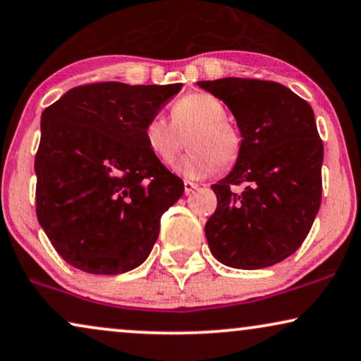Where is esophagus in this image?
<instances>
[{"label": "esophagus", "mask_w": 361, "mask_h": 361, "mask_svg": "<svg viewBox=\"0 0 361 361\" xmlns=\"http://www.w3.org/2000/svg\"><path fill=\"white\" fill-rule=\"evenodd\" d=\"M195 190H198V185L193 183V181H190V180H185V193L190 195V193H193Z\"/></svg>", "instance_id": "34e87169"}]
</instances>
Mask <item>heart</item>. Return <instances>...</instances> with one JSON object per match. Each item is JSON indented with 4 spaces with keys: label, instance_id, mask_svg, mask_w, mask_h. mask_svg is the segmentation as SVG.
I'll return each instance as SVG.
<instances>
[{
    "label": "heart",
    "instance_id": "heart-1",
    "mask_svg": "<svg viewBox=\"0 0 361 361\" xmlns=\"http://www.w3.org/2000/svg\"><path fill=\"white\" fill-rule=\"evenodd\" d=\"M171 120L155 115L143 127V140L153 157L170 165L181 148L185 137L190 150L176 163V170L188 178L211 175L233 166L241 155L243 138L228 122L224 104L214 95L193 92L183 95L171 105Z\"/></svg>",
    "mask_w": 361,
    "mask_h": 361
}]
</instances>
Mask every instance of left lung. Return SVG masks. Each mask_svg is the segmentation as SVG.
<instances>
[{"label":"left lung","instance_id":"left-lung-1","mask_svg":"<svg viewBox=\"0 0 361 361\" xmlns=\"http://www.w3.org/2000/svg\"><path fill=\"white\" fill-rule=\"evenodd\" d=\"M198 85L228 105L243 137L236 165L211 186L218 208L204 226L208 246L224 266H274L300 247L320 208L324 143L314 110L271 80L226 77ZM243 183V194L230 190Z\"/></svg>","mask_w":361,"mask_h":361}]
</instances>
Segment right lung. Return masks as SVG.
<instances>
[{"instance_id":"obj_1","label":"right lung","mask_w":361,"mask_h":361,"mask_svg":"<svg viewBox=\"0 0 361 361\" xmlns=\"http://www.w3.org/2000/svg\"><path fill=\"white\" fill-rule=\"evenodd\" d=\"M180 89L87 84L44 109L35 160L36 214L67 264L114 276L148 257L161 214L185 185L152 155L143 127Z\"/></svg>"}]
</instances>
